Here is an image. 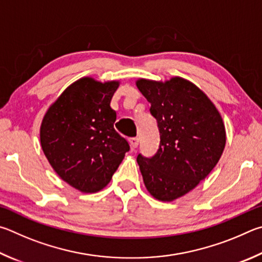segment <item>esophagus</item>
Instances as JSON below:
<instances>
[{
	"label": "esophagus",
	"mask_w": 262,
	"mask_h": 262,
	"mask_svg": "<svg viewBox=\"0 0 262 262\" xmlns=\"http://www.w3.org/2000/svg\"><path fill=\"white\" fill-rule=\"evenodd\" d=\"M128 141H130V145H131L132 148L138 147V144H139V139L138 138H131Z\"/></svg>",
	"instance_id": "34e87169"
}]
</instances>
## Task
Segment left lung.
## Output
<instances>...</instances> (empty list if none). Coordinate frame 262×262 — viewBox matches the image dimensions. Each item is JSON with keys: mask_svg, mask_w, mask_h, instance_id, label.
<instances>
[{"mask_svg": "<svg viewBox=\"0 0 262 262\" xmlns=\"http://www.w3.org/2000/svg\"><path fill=\"white\" fill-rule=\"evenodd\" d=\"M136 85L157 118L160 147L137 162L155 199L173 201L189 193L216 166L226 146L221 114L193 82L182 77L166 81L139 78Z\"/></svg>", "mask_w": 262, "mask_h": 262, "instance_id": "obj_1", "label": "left lung"}]
</instances>
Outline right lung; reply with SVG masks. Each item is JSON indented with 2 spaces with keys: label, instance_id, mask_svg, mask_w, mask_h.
<instances>
[{
  "label": "right lung",
  "instance_id": "1",
  "mask_svg": "<svg viewBox=\"0 0 262 262\" xmlns=\"http://www.w3.org/2000/svg\"><path fill=\"white\" fill-rule=\"evenodd\" d=\"M118 80L82 77L50 104L40 126V143L55 172L82 193L109 184L130 146L114 128L110 101Z\"/></svg>",
  "mask_w": 262,
  "mask_h": 262
}]
</instances>
